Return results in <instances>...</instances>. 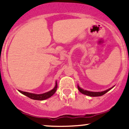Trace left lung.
<instances>
[{
  "mask_svg": "<svg viewBox=\"0 0 129 129\" xmlns=\"http://www.w3.org/2000/svg\"><path fill=\"white\" fill-rule=\"evenodd\" d=\"M113 87H112V88H109V89H108L107 90H105V91H101V92H93V91H87V90H84L83 89H82L81 88H80L79 86H78V88L80 92L82 93V94H86V95L90 96H101L103 95V94H104L105 93H106L107 91H109V90L112 89Z\"/></svg>",
  "mask_w": 129,
  "mask_h": 129,
  "instance_id": "1",
  "label": "left lung"
}]
</instances>
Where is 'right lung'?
Returning a JSON list of instances; mask_svg holds the SVG:
<instances>
[{"instance_id": "obj_1", "label": "right lung", "mask_w": 129, "mask_h": 129, "mask_svg": "<svg viewBox=\"0 0 129 129\" xmlns=\"http://www.w3.org/2000/svg\"><path fill=\"white\" fill-rule=\"evenodd\" d=\"M57 88V82H56V85L54 87V88L53 90H50V91L48 92L43 93V94H33V93H31L28 92H25V91H22L20 90H19L20 93L23 94L24 95L26 96L27 97L29 98L33 99V100H39V101H42L44 100H46L47 98H49L50 97H51V96H53L54 94V93L56 92V90Z\"/></svg>"}]
</instances>
